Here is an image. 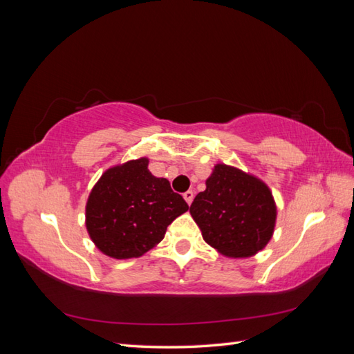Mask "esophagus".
Listing matches in <instances>:
<instances>
[{
  "label": "esophagus",
  "instance_id": "obj_1",
  "mask_svg": "<svg viewBox=\"0 0 354 354\" xmlns=\"http://www.w3.org/2000/svg\"><path fill=\"white\" fill-rule=\"evenodd\" d=\"M184 199H185V202H187L188 205H192V202H193V199H194V193H193L192 190L185 192V193H184Z\"/></svg>",
  "mask_w": 354,
  "mask_h": 354
}]
</instances>
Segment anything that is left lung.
<instances>
[{
	"label": "left lung",
	"mask_w": 354,
	"mask_h": 354,
	"mask_svg": "<svg viewBox=\"0 0 354 354\" xmlns=\"http://www.w3.org/2000/svg\"><path fill=\"white\" fill-rule=\"evenodd\" d=\"M194 197L190 214L203 240L227 258H250L274 234L277 205L261 178L217 162Z\"/></svg>",
	"instance_id": "obj_1"
}]
</instances>
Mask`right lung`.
I'll list each match as a JSON object with an SVG mask.
<instances>
[{
	"instance_id": "add662e5",
	"label": "right lung",
	"mask_w": 354,
	"mask_h": 354,
	"mask_svg": "<svg viewBox=\"0 0 354 354\" xmlns=\"http://www.w3.org/2000/svg\"><path fill=\"white\" fill-rule=\"evenodd\" d=\"M142 157L106 169L86 203V229L97 250L114 259L140 258L161 243L167 226L188 209L166 178Z\"/></svg>"
}]
</instances>
